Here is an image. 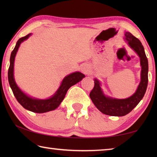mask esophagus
<instances>
[{
  "mask_svg": "<svg viewBox=\"0 0 157 157\" xmlns=\"http://www.w3.org/2000/svg\"><path fill=\"white\" fill-rule=\"evenodd\" d=\"M82 71L83 73H85V74H88L90 73V69L88 66H84L82 67Z\"/></svg>",
  "mask_w": 157,
  "mask_h": 157,
  "instance_id": "obj_1",
  "label": "esophagus"
}]
</instances>
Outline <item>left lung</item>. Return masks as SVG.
I'll return each mask as SVG.
<instances>
[{
    "mask_svg": "<svg viewBox=\"0 0 157 157\" xmlns=\"http://www.w3.org/2000/svg\"><path fill=\"white\" fill-rule=\"evenodd\" d=\"M125 40L128 42L130 47L137 53L140 59L142 66L141 82L137 90L129 98L125 99H115L106 97L101 90V84L94 79V86L90 93V97L100 111L105 115L111 116H124L131 112L138 105L144 94L148 86V63L144 46L141 42L130 32H125Z\"/></svg>",
    "mask_w": 157,
    "mask_h": 157,
    "instance_id": "obj_1",
    "label": "left lung"
}]
</instances>
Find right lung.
Returning a JSON list of instances; mask_svg holds the SVG:
<instances>
[{"label":"right lung","mask_w":157,"mask_h":157,"mask_svg":"<svg viewBox=\"0 0 157 157\" xmlns=\"http://www.w3.org/2000/svg\"><path fill=\"white\" fill-rule=\"evenodd\" d=\"M31 34L26 35L24 37H22L18 40L17 42L16 46L11 52L10 57V65L8 71V79L9 85L11 86L13 94L16 98L17 101L21 105L23 108L30 111L32 112L42 113L55 110L61 104L63 100L64 99L67 92L71 86L75 85L77 83L81 81L85 75L80 72H75L66 76L63 79L62 84L60 86L58 90L56 92L55 95L52 97L46 100L34 99L25 94L18 86H17L13 77V67H14V61L16 53L18 51L20 44L25 40L28 39Z\"/></svg>","instance_id":"1"}]
</instances>
